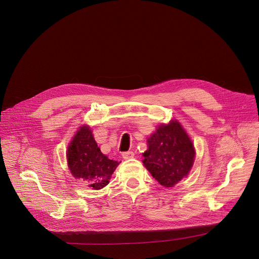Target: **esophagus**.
Segmentation results:
<instances>
[{"mask_svg": "<svg viewBox=\"0 0 259 259\" xmlns=\"http://www.w3.org/2000/svg\"><path fill=\"white\" fill-rule=\"evenodd\" d=\"M122 157H123L124 160H129V159H132V158L134 157V153L131 152V151H129V152H124V153L122 154Z\"/></svg>", "mask_w": 259, "mask_h": 259, "instance_id": "1", "label": "esophagus"}]
</instances>
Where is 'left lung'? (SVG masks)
Returning a JSON list of instances; mask_svg holds the SVG:
<instances>
[{"mask_svg":"<svg viewBox=\"0 0 259 259\" xmlns=\"http://www.w3.org/2000/svg\"><path fill=\"white\" fill-rule=\"evenodd\" d=\"M147 144L142 162L160 184L171 188L188 175L194 164L195 149L178 122L159 126Z\"/></svg>","mask_w":259,"mask_h":259,"instance_id":"1","label":"left lung"}]
</instances>
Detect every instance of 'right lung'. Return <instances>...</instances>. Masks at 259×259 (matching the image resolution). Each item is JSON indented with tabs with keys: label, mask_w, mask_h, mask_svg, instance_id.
I'll list each match as a JSON object with an SVG mask.
<instances>
[{
	"label": "right lung",
	"mask_w": 259,
	"mask_h": 259,
	"mask_svg": "<svg viewBox=\"0 0 259 259\" xmlns=\"http://www.w3.org/2000/svg\"><path fill=\"white\" fill-rule=\"evenodd\" d=\"M67 163L71 174L82 178L94 190L107 186L119 163L109 160L97 146L89 127H82L67 147Z\"/></svg>",
	"instance_id": "obj_1"
}]
</instances>
